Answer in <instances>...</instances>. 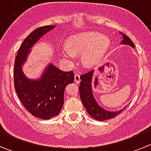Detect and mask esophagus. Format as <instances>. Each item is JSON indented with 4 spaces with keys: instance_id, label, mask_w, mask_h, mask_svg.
<instances>
[{
    "instance_id": "esophagus-1",
    "label": "esophagus",
    "mask_w": 151,
    "mask_h": 151,
    "mask_svg": "<svg viewBox=\"0 0 151 151\" xmlns=\"http://www.w3.org/2000/svg\"><path fill=\"white\" fill-rule=\"evenodd\" d=\"M74 82H75L77 84H78V83H80V77L79 74H75V75H74Z\"/></svg>"
}]
</instances>
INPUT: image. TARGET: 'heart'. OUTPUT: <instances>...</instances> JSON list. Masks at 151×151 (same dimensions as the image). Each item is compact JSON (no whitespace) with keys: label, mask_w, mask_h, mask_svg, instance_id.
I'll list each match as a JSON object with an SVG mask.
<instances>
[{"label":"heart","mask_w":151,"mask_h":151,"mask_svg":"<svg viewBox=\"0 0 151 151\" xmlns=\"http://www.w3.org/2000/svg\"><path fill=\"white\" fill-rule=\"evenodd\" d=\"M109 45V39L99 33L88 32L74 35L66 42V48L60 49L59 53L65 58L71 60L74 55L80 54L83 64L92 67L100 61Z\"/></svg>","instance_id":"b5f03b06"}]
</instances>
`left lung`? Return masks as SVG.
<instances>
[{
	"label": "left lung",
	"mask_w": 151,
	"mask_h": 151,
	"mask_svg": "<svg viewBox=\"0 0 151 151\" xmlns=\"http://www.w3.org/2000/svg\"><path fill=\"white\" fill-rule=\"evenodd\" d=\"M120 34L122 35V40L121 42V45H129L132 47V48H134V45L132 42V41L123 34V33L120 32ZM99 71H101V68H99ZM94 74V70L89 71L87 74H83L80 76L81 82H80V86L79 87L80 90V98H81L82 103L83 106L86 109L87 112L89 114L90 116L93 119L99 121H104L106 120L112 119L115 118L117 115H119L121 112L126 107H123V109L118 111H109L101 107L98 102L96 100L95 97L93 93V76Z\"/></svg>",
	"instance_id": "8db88e82"
}]
</instances>
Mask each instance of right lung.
Masks as SVG:
<instances>
[{
	"mask_svg": "<svg viewBox=\"0 0 151 151\" xmlns=\"http://www.w3.org/2000/svg\"><path fill=\"white\" fill-rule=\"evenodd\" d=\"M55 25L36 28L30 33L19 47L14 68L15 91L25 109L33 116L47 120L60 113L64 101L65 88L74 83V72L59 69L52 63L45 67L38 79H30L24 73V64L31 48Z\"/></svg>",
	"mask_w": 151,
	"mask_h": 151,
	"instance_id": "right-lung-1",
	"label": "right lung"
}]
</instances>
